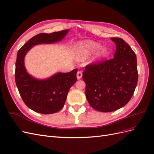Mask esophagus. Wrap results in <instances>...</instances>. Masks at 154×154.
I'll return each instance as SVG.
<instances>
[{"mask_svg": "<svg viewBox=\"0 0 154 154\" xmlns=\"http://www.w3.org/2000/svg\"><path fill=\"white\" fill-rule=\"evenodd\" d=\"M76 76H77V78L78 79V80H80V79H81L82 77V72L81 71H78L77 74H76Z\"/></svg>", "mask_w": 154, "mask_h": 154, "instance_id": "esophagus-1", "label": "esophagus"}]
</instances>
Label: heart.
Instances as JSON below:
<instances>
[{
  "instance_id": "b5f03b06",
  "label": "heart",
  "mask_w": 154,
  "mask_h": 154,
  "mask_svg": "<svg viewBox=\"0 0 154 154\" xmlns=\"http://www.w3.org/2000/svg\"><path fill=\"white\" fill-rule=\"evenodd\" d=\"M101 47V44L92 40H84L77 44L75 50V57L77 60H84L99 51L97 56L105 58L108 56L109 50L106 47Z\"/></svg>"
}]
</instances>
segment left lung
<instances>
[{"mask_svg":"<svg viewBox=\"0 0 154 154\" xmlns=\"http://www.w3.org/2000/svg\"><path fill=\"white\" fill-rule=\"evenodd\" d=\"M116 45L114 58L91 63L83 72L85 95L93 109L109 112L127 105L138 80L136 55L120 38H110Z\"/></svg>","mask_w":154,"mask_h":154,"instance_id":"obj_1","label":"left lung"}]
</instances>
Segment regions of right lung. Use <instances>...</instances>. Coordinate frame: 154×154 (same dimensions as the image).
<instances>
[{"mask_svg":"<svg viewBox=\"0 0 154 154\" xmlns=\"http://www.w3.org/2000/svg\"><path fill=\"white\" fill-rule=\"evenodd\" d=\"M69 29L52 33H40L31 38L18 50L15 64V82L25 104L36 112L53 114L61 110L68 92L77 81L78 69L66 73L58 72L45 80H38L27 72L24 66L26 53L34 45L61 41Z\"/></svg>","mask_w":154,"mask_h":154,"instance_id":"1","label":"right lung"}]
</instances>
